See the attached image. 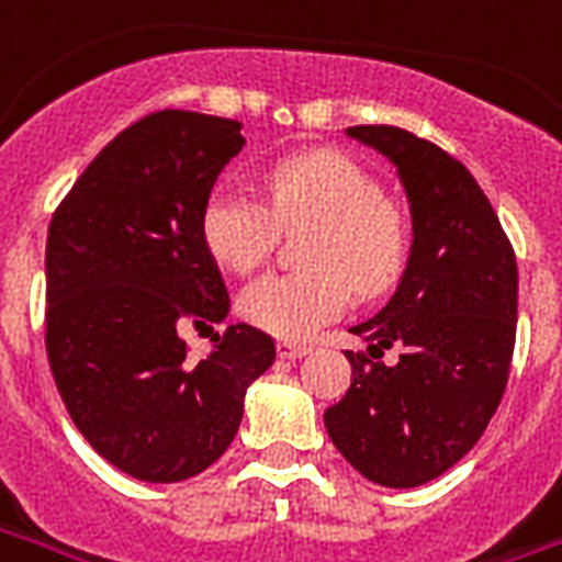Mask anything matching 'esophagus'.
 Masks as SVG:
<instances>
[{
    "mask_svg": "<svg viewBox=\"0 0 562 562\" xmlns=\"http://www.w3.org/2000/svg\"><path fill=\"white\" fill-rule=\"evenodd\" d=\"M313 351L310 345H297V342H277V355L282 360H297V357H306Z\"/></svg>",
    "mask_w": 562,
    "mask_h": 562,
    "instance_id": "34e87169",
    "label": "esophagus"
}]
</instances>
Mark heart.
Segmentation results:
<instances>
[{
	"instance_id": "obj_1",
	"label": "heart",
	"mask_w": 562,
	"mask_h": 562,
	"mask_svg": "<svg viewBox=\"0 0 562 562\" xmlns=\"http://www.w3.org/2000/svg\"><path fill=\"white\" fill-rule=\"evenodd\" d=\"M265 190L268 202L240 187H214L199 214L211 259L235 273H252L268 259L277 223H315L303 247L310 268L268 273L240 294V315L249 324L297 342L342 313L351 289L381 297L402 280L414 244L408 217L381 196L375 176L355 157H282L268 169Z\"/></svg>"
}]
</instances>
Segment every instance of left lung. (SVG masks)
I'll return each mask as SVG.
<instances>
[{"instance_id": "obj_1", "label": "left lung", "mask_w": 562, "mask_h": 562, "mask_svg": "<svg viewBox=\"0 0 562 562\" xmlns=\"http://www.w3.org/2000/svg\"><path fill=\"white\" fill-rule=\"evenodd\" d=\"M348 136L396 166L408 193V268L393 297L351 334V386L324 411L345 461L386 488L447 473L482 438L501 405L515 348L518 265L476 178L429 139L390 124ZM384 347H398L393 367Z\"/></svg>"}]
</instances>
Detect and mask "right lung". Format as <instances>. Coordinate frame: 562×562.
I'll return each mask as SVG.
<instances>
[{"mask_svg":"<svg viewBox=\"0 0 562 562\" xmlns=\"http://www.w3.org/2000/svg\"><path fill=\"white\" fill-rule=\"evenodd\" d=\"M240 148V122L151 112L86 166L49 223V369L82 438L133 480L181 482L214 464L277 357L249 324L211 336L202 360L178 334L228 315L199 214Z\"/></svg>","mask_w":562,"mask_h":562,"instance_id":"right-lung-1","label":"right lung"}]
</instances>
